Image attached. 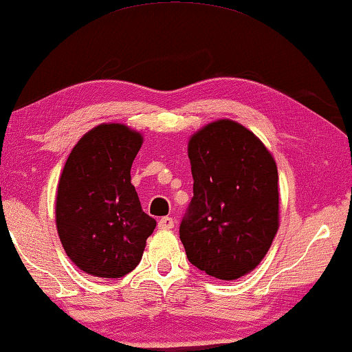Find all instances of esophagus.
<instances>
[{
  "instance_id": "obj_1",
  "label": "esophagus",
  "mask_w": 352,
  "mask_h": 352,
  "mask_svg": "<svg viewBox=\"0 0 352 352\" xmlns=\"http://www.w3.org/2000/svg\"><path fill=\"white\" fill-rule=\"evenodd\" d=\"M175 228V219L171 218V216H165V218H162L158 221V229L162 230H166V229H173Z\"/></svg>"
}]
</instances>
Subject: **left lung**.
I'll return each mask as SVG.
<instances>
[{
	"label": "left lung",
	"instance_id": "left-lung-1",
	"mask_svg": "<svg viewBox=\"0 0 352 352\" xmlns=\"http://www.w3.org/2000/svg\"><path fill=\"white\" fill-rule=\"evenodd\" d=\"M194 197L179 226L189 261L235 280L252 272L278 229V175L271 152L232 120H218L189 141Z\"/></svg>",
	"mask_w": 352,
	"mask_h": 352
}]
</instances>
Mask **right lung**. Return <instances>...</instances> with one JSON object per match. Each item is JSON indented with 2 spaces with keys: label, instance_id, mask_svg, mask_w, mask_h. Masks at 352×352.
Masks as SVG:
<instances>
[{
  "label": "right lung",
  "instance_id": "1",
  "mask_svg": "<svg viewBox=\"0 0 352 352\" xmlns=\"http://www.w3.org/2000/svg\"><path fill=\"white\" fill-rule=\"evenodd\" d=\"M142 136L102 123L72 148L56 197V224L67 256L94 277L126 276L141 261L157 221L142 211L131 165Z\"/></svg>",
  "mask_w": 352,
  "mask_h": 352
}]
</instances>
